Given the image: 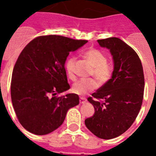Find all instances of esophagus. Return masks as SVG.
<instances>
[{
	"label": "esophagus",
	"mask_w": 156,
	"mask_h": 156,
	"mask_svg": "<svg viewBox=\"0 0 156 156\" xmlns=\"http://www.w3.org/2000/svg\"><path fill=\"white\" fill-rule=\"evenodd\" d=\"M86 101H87V99L85 98H83V97H80V102L81 104H83V103L86 102Z\"/></svg>",
	"instance_id": "34e87169"
}]
</instances>
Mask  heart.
I'll return each mask as SVG.
<instances>
[{
	"label": "heart",
	"instance_id": "b5f03b06",
	"mask_svg": "<svg viewBox=\"0 0 156 156\" xmlns=\"http://www.w3.org/2000/svg\"><path fill=\"white\" fill-rule=\"evenodd\" d=\"M84 56L93 66L91 76H94L101 83L108 82L112 76V67L107 63V57L103 52L97 49H90L84 53ZM75 63L76 58L71 57L66 61L65 67L67 76L71 80H75ZM98 87V83L96 80L89 79L80 80L75 83L72 90L77 94H85L89 91L94 90Z\"/></svg>",
	"mask_w": 156,
	"mask_h": 156
}]
</instances>
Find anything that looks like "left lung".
Listing matches in <instances>:
<instances>
[{
	"label": "left lung",
	"instance_id": "obj_1",
	"mask_svg": "<svg viewBox=\"0 0 156 156\" xmlns=\"http://www.w3.org/2000/svg\"><path fill=\"white\" fill-rule=\"evenodd\" d=\"M109 49L114 62L112 78L87 98L94 114L85 125L95 136L112 139L126 132L137 118L144 90L143 67L131 47L116 37L98 40Z\"/></svg>",
	"mask_w": 156,
	"mask_h": 156
}]
</instances>
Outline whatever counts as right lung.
I'll use <instances>...</instances> for the list:
<instances>
[{
    "label": "right lung",
    "instance_id": "right-lung-1",
    "mask_svg": "<svg viewBox=\"0 0 156 156\" xmlns=\"http://www.w3.org/2000/svg\"><path fill=\"white\" fill-rule=\"evenodd\" d=\"M87 41L62 36H40L30 41L14 66L11 97L19 122L37 135L51 133L62 124L69 108L79 105L70 88L65 62L70 51Z\"/></svg>",
    "mask_w": 156,
    "mask_h": 156
}]
</instances>
